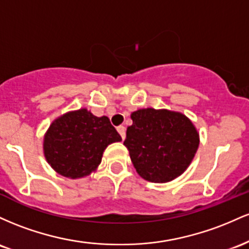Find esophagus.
<instances>
[{
  "label": "esophagus",
  "instance_id": "obj_1",
  "mask_svg": "<svg viewBox=\"0 0 249 249\" xmlns=\"http://www.w3.org/2000/svg\"><path fill=\"white\" fill-rule=\"evenodd\" d=\"M116 129H117V132H119L120 135H121L122 140H124V138H125V128L124 127V125H119Z\"/></svg>",
  "mask_w": 249,
  "mask_h": 249
}]
</instances>
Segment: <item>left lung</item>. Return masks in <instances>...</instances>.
Listing matches in <instances>:
<instances>
[{
  "label": "left lung",
  "instance_id": "1",
  "mask_svg": "<svg viewBox=\"0 0 249 249\" xmlns=\"http://www.w3.org/2000/svg\"><path fill=\"white\" fill-rule=\"evenodd\" d=\"M124 144L138 174L144 180L166 183L186 172L199 148L200 136L185 114L142 108L130 114Z\"/></svg>",
  "mask_w": 249,
  "mask_h": 249
}]
</instances>
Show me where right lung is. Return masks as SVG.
I'll use <instances>...</instances> for the list:
<instances>
[{"instance_id": "obj_1", "label": "right lung", "mask_w": 249, "mask_h": 249, "mask_svg": "<svg viewBox=\"0 0 249 249\" xmlns=\"http://www.w3.org/2000/svg\"><path fill=\"white\" fill-rule=\"evenodd\" d=\"M121 140L107 116L97 117L81 108L52 122L44 134L43 154L57 174L81 178L97 169L108 144Z\"/></svg>"}]
</instances>
